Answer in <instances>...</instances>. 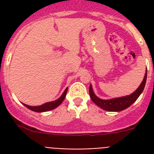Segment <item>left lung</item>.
I'll list each match as a JSON object with an SVG mask.
<instances>
[{
	"instance_id": "1",
	"label": "left lung",
	"mask_w": 154,
	"mask_h": 154,
	"mask_svg": "<svg viewBox=\"0 0 154 154\" xmlns=\"http://www.w3.org/2000/svg\"><path fill=\"white\" fill-rule=\"evenodd\" d=\"M146 78H147V72H146L143 81H142V82L140 85V86L130 95L121 97H116V98L108 99V100H104V99L99 98L98 97H97L95 95L94 90H93L92 85H89V95H90L92 101H94L97 106L103 109L104 110L110 111V112H119V111H122V110L127 109L133 103L136 101L137 99L138 98L139 96L143 92L145 85H146Z\"/></svg>"
}]
</instances>
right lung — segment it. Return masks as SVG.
Segmentation results:
<instances>
[{
  "mask_svg": "<svg viewBox=\"0 0 154 154\" xmlns=\"http://www.w3.org/2000/svg\"><path fill=\"white\" fill-rule=\"evenodd\" d=\"M67 90H68V88H66L65 91H64V93L62 94V95H61L59 98L55 100V101L45 103V104H43V105H39V106H30V105H25V104H23V103L22 104L25 105V107L28 108L29 109L32 110V111H34V112H47V111H49V110L54 109L58 107V106L62 103V101H64V99H65V96H66Z\"/></svg>",
  "mask_w": 154,
  "mask_h": 154,
  "instance_id": "right-lung-1",
  "label": "right lung"
}]
</instances>
